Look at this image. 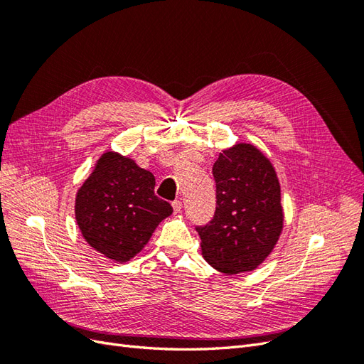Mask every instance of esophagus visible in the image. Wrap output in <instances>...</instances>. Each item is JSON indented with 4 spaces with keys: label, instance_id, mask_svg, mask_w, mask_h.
Segmentation results:
<instances>
[{
    "label": "esophagus",
    "instance_id": "esophagus-1",
    "mask_svg": "<svg viewBox=\"0 0 364 364\" xmlns=\"http://www.w3.org/2000/svg\"><path fill=\"white\" fill-rule=\"evenodd\" d=\"M171 206H173V209H174V213L178 214V213H181V209H182V202H181V200H174V202L171 203Z\"/></svg>",
    "mask_w": 364,
    "mask_h": 364
}]
</instances>
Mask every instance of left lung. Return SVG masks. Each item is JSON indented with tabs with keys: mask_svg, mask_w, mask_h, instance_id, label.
Instances as JSON below:
<instances>
[{
	"mask_svg": "<svg viewBox=\"0 0 364 364\" xmlns=\"http://www.w3.org/2000/svg\"><path fill=\"white\" fill-rule=\"evenodd\" d=\"M214 218L197 226L203 258L225 274L255 270L277 246L284 228L281 185L272 162L252 144L225 149L214 162Z\"/></svg>",
	"mask_w": 364,
	"mask_h": 364,
	"instance_id": "left-lung-1",
	"label": "left lung"
}]
</instances>
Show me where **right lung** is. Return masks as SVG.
<instances>
[{
    "label": "right lung",
    "instance_id": "1",
    "mask_svg": "<svg viewBox=\"0 0 364 364\" xmlns=\"http://www.w3.org/2000/svg\"><path fill=\"white\" fill-rule=\"evenodd\" d=\"M75 222L86 243L127 262L149 243L173 208L155 196V176L134 159L106 151L75 194Z\"/></svg>",
    "mask_w": 364,
    "mask_h": 364
}]
</instances>
